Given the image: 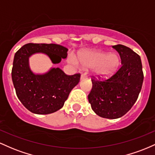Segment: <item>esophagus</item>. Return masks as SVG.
I'll list each match as a JSON object with an SVG mask.
<instances>
[{
  "label": "esophagus",
  "mask_w": 155,
  "mask_h": 155,
  "mask_svg": "<svg viewBox=\"0 0 155 155\" xmlns=\"http://www.w3.org/2000/svg\"><path fill=\"white\" fill-rule=\"evenodd\" d=\"M87 78V75L86 73H83L82 74H81V80H83V79H86V78Z\"/></svg>",
  "instance_id": "obj_1"
}]
</instances>
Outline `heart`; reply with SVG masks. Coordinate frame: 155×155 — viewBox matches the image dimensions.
Here are the masks:
<instances>
[{"mask_svg": "<svg viewBox=\"0 0 155 155\" xmlns=\"http://www.w3.org/2000/svg\"><path fill=\"white\" fill-rule=\"evenodd\" d=\"M69 61L74 65L78 64L77 60L72 55L69 57ZM78 61L83 67L94 68V74L100 79H107L114 75L120 65V58L117 54H107L97 50H86L80 53Z\"/></svg>", "mask_w": 155, "mask_h": 155, "instance_id": "heart-1", "label": "heart"}]
</instances>
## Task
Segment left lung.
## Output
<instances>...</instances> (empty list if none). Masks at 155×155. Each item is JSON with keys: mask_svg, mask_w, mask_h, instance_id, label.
I'll list each match as a JSON object with an SVG mask.
<instances>
[{"mask_svg": "<svg viewBox=\"0 0 155 155\" xmlns=\"http://www.w3.org/2000/svg\"><path fill=\"white\" fill-rule=\"evenodd\" d=\"M119 53L121 66L105 81L92 78L88 102L95 114L106 119H118L126 114L138 99L143 81L140 56L122 45L113 46Z\"/></svg>", "mask_w": 155, "mask_h": 155, "instance_id": "8db88e82", "label": "left lung"}]
</instances>
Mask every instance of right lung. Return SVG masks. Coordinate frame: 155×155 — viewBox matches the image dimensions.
Instances as JSON below:
<instances>
[{
    "instance_id": "right-lung-1",
    "label": "right lung",
    "mask_w": 155,
    "mask_h": 155,
    "mask_svg": "<svg viewBox=\"0 0 155 155\" xmlns=\"http://www.w3.org/2000/svg\"><path fill=\"white\" fill-rule=\"evenodd\" d=\"M68 49L56 44L29 43L15 53L12 78L17 96L26 108L36 114H49L61 108L69 93L79 83L81 74L67 75L60 68L45 74H34L29 67V57L44 53L53 64L67 57Z\"/></svg>"
}]
</instances>
